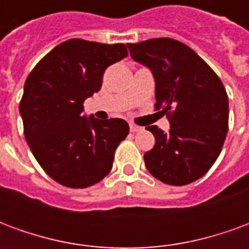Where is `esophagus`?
<instances>
[{
  "label": "esophagus",
  "mask_w": 249,
  "mask_h": 249,
  "mask_svg": "<svg viewBox=\"0 0 249 249\" xmlns=\"http://www.w3.org/2000/svg\"><path fill=\"white\" fill-rule=\"evenodd\" d=\"M129 129H130V132H133V133H135V132H140L142 128L136 124H129Z\"/></svg>",
  "instance_id": "obj_1"
}]
</instances>
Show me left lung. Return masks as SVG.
<instances>
[{"label": "left lung", "instance_id": "left-lung-1", "mask_svg": "<svg viewBox=\"0 0 249 249\" xmlns=\"http://www.w3.org/2000/svg\"><path fill=\"white\" fill-rule=\"evenodd\" d=\"M156 85V108L169 114L168 133L146 126L155 146L144 155L152 176L169 185L197 180L219 157L228 132V96L220 78L189 46L172 38L126 44Z\"/></svg>", "mask_w": 249, "mask_h": 249}]
</instances>
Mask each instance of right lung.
Masks as SVG:
<instances>
[{
    "label": "right lung",
    "instance_id": "add662e5",
    "mask_svg": "<svg viewBox=\"0 0 249 249\" xmlns=\"http://www.w3.org/2000/svg\"><path fill=\"white\" fill-rule=\"evenodd\" d=\"M126 56L124 44L71 38L52 49L26 78L19 103L25 139L57 183L87 188L110 172L129 125L87 116L82 104L101 89L105 69Z\"/></svg>",
    "mask_w": 249,
    "mask_h": 249
}]
</instances>
